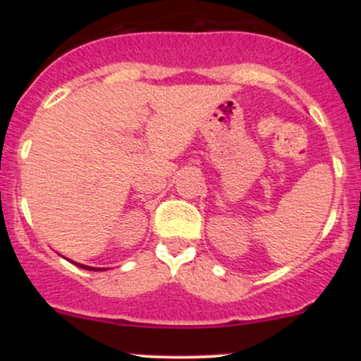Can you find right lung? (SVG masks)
Masks as SVG:
<instances>
[{
	"label": "right lung",
	"mask_w": 361,
	"mask_h": 361,
	"mask_svg": "<svg viewBox=\"0 0 361 361\" xmlns=\"http://www.w3.org/2000/svg\"><path fill=\"white\" fill-rule=\"evenodd\" d=\"M71 263L76 264V267L82 268V270H88V271H105L106 268H93V267H88V264H81V263H76V261H71Z\"/></svg>",
	"instance_id": "1"
}]
</instances>
